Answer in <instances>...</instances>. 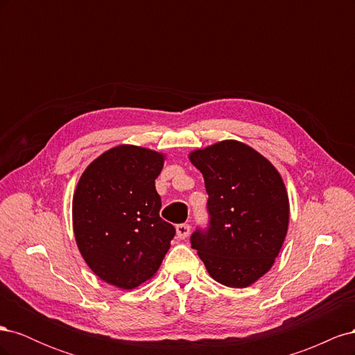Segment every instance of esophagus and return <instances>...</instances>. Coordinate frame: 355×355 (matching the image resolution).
I'll use <instances>...</instances> for the list:
<instances>
[{
	"label": "esophagus",
	"instance_id": "1",
	"mask_svg": "<svg viewBox=\"0 0 355 355\" xmlns=\"http://www.w3.org/2000/svg\"><path fill=\"white\" fill-rule=\"evenodd\" d=\"M189 231H191L189 223H179L178 227H176V234H178V239H180V240L187 239L188 235H189Z\"/></svg>",
	"mask_w": 355,
	"mask_h": 355
}]
</instances>
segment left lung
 <instances>
[{"label":"left lung","mask_w":355,"mask_h":355,"mask_svg":"<svg viewBox=\"0 0 355 355\" xmlns=\"http://www.w3.org/2000/svg\"><path fill=\"white\" fill-rule=\"evenodd\" d=\"M204 178L209 225L191 235L210 277L247 287L266 274L288 227V197L280 173L237 141H223L189 155Z\"/></svg>","instance_id":"1"}]
</instances>
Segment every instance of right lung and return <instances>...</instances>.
<instances>
[{
    "label": "right lung",
    "instance_id": "right-lung-1",
    "mask_svg": "<svg viewBox=\"0 0 355 355\" xmlns=\"http://www.w3.org/2000/svg\"><path fill=\"white\" fill-rule=\"evenodd\" d=\"M164 157L120 145L85 168L72 201L73 234L90 270L103 282L130 290L149 280L176 230L159 218L155 179Z\"/></svg>",
    "mask_w": 355,
    "mask_h": 355
}]
</instances>
